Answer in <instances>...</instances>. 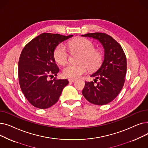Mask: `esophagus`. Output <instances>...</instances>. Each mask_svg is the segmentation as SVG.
<instances>
[{"mask_svg":"<svg viewBox=\"0 0 148 148\" xmlns=\"http://www.w3.org/2000/svg\"><path fill=\"white\" fill-rule=\"evenodd\" d=\"M68 81H69V82L73 83V82H74L75 81H76V80H75V79H68Z\"/></svg>","mask_w":148,"mask_h":148,"instance_id":"34e87169","label":"esophagus"}]
</instances>
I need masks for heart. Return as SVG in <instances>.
I'll return each instance as SVG.
<instances>
[{"instance_id":"obj_1","label":"heart","mask_w":148,"mask_h":148,"mask_svg":"<svg viewBox=\"0 0 148 148\" xmlns=\"http://www.w3.org/2000/svg\"><path fill=\"white\" fill-rule=\"evenodd\" d=\"M69 48L71 51H78L82 53L79 64H69L62 70V74L67 78L77 79L90 70L97 69L102 63L103 55L95 50V45L92 41L83 38H79L68 42ZM54 58L60 65H64L69 59V53L64 44H59L54 51Z\"/></svg>"}]
</instances>
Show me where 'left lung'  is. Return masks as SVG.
Returning a JSON list of instances; mask_svg holds the SVG:
<instances>
[{
    "mask_svg": "<svg viewBox=\"0 0 148 148\" xmlns=\"http://www.w3.org/2000/svg\"><path fill=\"white\" fill-rule=\"evenodd\" d=\"M92 38L102 44L104 49V60L97 71L90 75L94 82H85L82 94L89 102L103 106L110 103L123 88L127 72V59L121 45L108 35L90 33L82 35Z\"/></svg>",
    "mask_w": 148,
    "mask_h": 148,
    "instance_id": "1",
    "label": "left lung"
}]
</instances>
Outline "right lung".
Segmentation results:
<instances>
[{"label":"right lung","instance_id":"add662e5","mask_svg":"<svg viewBox=\"0 0 148 148\" xmlns=\"http://www.w3.org/2000/svg\"><path fill=\"white\" fill-rule=\"evenodd\" d=\"M73 35L43 33L31 40L23 49L18 62V80L22 92L35 107L48 108L56 104L67 79L49 80L57 75L59 68L54 58L56 47Z\"/></svg>","mask_w":148,"mask_h":148}]
</instances>
